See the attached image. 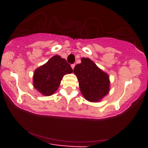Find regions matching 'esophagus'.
<instances>
[{"instance_id": "esophagus-1", "label": "esophagus", "mask_w": 148, "mask_h": 148, "mask_svg": "<svg viewBox=\"0 0 148 148\" xmlns=\"http://www.w3.org/2000/svg\"><path fill=\"white\" fill-rule=\"evenodd\" d=\"M75 64H71V67H72V69H74V67H75Z\"/></svg>"}]
</instances>
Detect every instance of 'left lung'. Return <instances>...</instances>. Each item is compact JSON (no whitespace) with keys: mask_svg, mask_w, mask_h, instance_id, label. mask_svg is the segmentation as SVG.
<instances>
[{"mask_svg":"<svg viewBox=\"0 0 148 148\" xmlns=\"http://www.w3.org/2000/svg\"><path fill=\"white\" fill-rule=\"evenodd\" d=\"M74 73L78 79L81 92L87 101H98L109 92L108 75L89 58H82V63L74 68Z\"/></svg>","mask_w":148,"mask_h":148,"instance_id":"8db88e82","label":"left lung"}]
</instances>
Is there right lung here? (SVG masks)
Listing matches in <instances>:
<instances>
[{"label":"right lung","mask_w":148,"mask_h":148,"mask_svg":"<svg viewBox=\"0 0 148 148\" xmlns=\"http://www.w3.org/2000/svg\"><path fill=\"white\" fill-rule=\"evenodd\" d=\"M70 64L59 56H55L35 71L33 84L35 89L44 95L54 93L65 74L73 73Z\"/></svg>","instance_id":"right-lung-1"}]
</instances>
